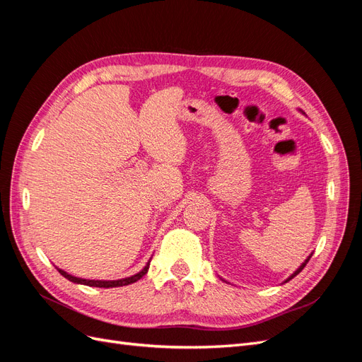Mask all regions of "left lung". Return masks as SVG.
<instances>
[{
  "instance_id": "obj_1",
  "label": "left lung",
  "mask_w": 362,
  "mask_h": 362,
  "mask_svg": "<svg viewBox=\"0 0 362 362\" xmlns=\"http://www.w3.org/2000/svg\"><path fill=\"white\" fill-rule=\"evenodd\" d=\"M308 261H310V258H308V259H306V261H305V262H303V264H302V266H300V267H299V269H298V270H296V272H294V273H293V276H291V278H294V276H296V275H298V273H300V270H302V269H303V267H305V266H306V262H308ZM291 278H288V279H291Z\"/></svg>"
}]
</instances>
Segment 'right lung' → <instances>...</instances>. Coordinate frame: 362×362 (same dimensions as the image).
Instances as JSON below:
<instances>
[{
  "instance_id": "obj_1",
  "label": "right lung",
  "mask_w": 362,
  "mask_h": 362,
  "mask_svg": "<svg viewBox=\"0 0 362 362\" xmlns=\"http://www.w3.org/2000/svg\"><path fill=\"white\" fill-rule=\"evenodd\" d=\"M148 269H149V262H148V264L145 266V269H144V270L137 273V275L131 276V278H125V279H117V281H92V279H81V278H75V276H72V275H68L66 272H63V270H60V269H59V272L62 273V275H63L64 278L69 279V281H72V282H75V284H83V286H89V287L110 288V287H122V286H128V284H133V282L139 281L141 276H145V275H146Z\"/></svg>"
}]
</instances>
